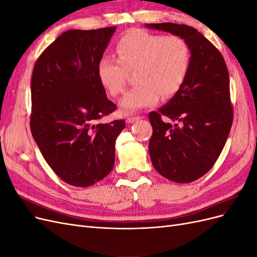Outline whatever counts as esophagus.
Segmentation results:
<instances>
[{
  "mask_svg": "<svg viewBox=\"0 0 257 257\" xmlns=\"http://www.w3.org/2000/svg\"><path fill=\"white\" fill-rule=\"evenodd\" d=\"M139 119H142V116H128V118L126 119V122L127 123H134V122L138 121Z\"/></svg>",
  "mask_w": 257,
  "mask_h": 257,
  "instance_id": "obj_1",
  "label": "esophagus"
}]
</instances>
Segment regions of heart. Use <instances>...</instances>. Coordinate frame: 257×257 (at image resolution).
Instances as JSON below:
<instances>
[{"mask_svg": "<svg viewBox=\"0 0 257 257\" xmlns=\"http://www.w3.org/2000/svg\"><path fill=\"white\" fill-rule=\"evenodd\" d=\"M118 59L105 56L97 63L100 84L112 96L125 85L127 71H135L137 83L120 103L123 113L149 107L162 97H172L180 91L191 63L189 44L178 35H161L133 30L116 43Z\"/></svg>", "mask_w": 257, "mask_h": 257, "instance_id": "1", "label": "heart"}]
</instances>
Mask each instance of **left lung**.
Masks as SVG:
<instances>
[{
  "mask_svg": "<svg viewBox=\"0 0 257 257\" xmlns=\"http://www.w3.org/2000/svg\"><path fill=\"white\" fill-rule=\"evenodd\" d=\"M146 27L180 36L191 49L182 88L149 113L154 168L170 181L189 183L212 168L227 141L232 123L228 71L220 51L196 29L172 22Z\"/></svg>",
  "mask_w": 257,
  "mask_h": 257,
  "instance_id": "1",
  "label": "left lung"
}]
</instances>
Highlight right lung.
Wrapping results in <instances>:
<instances>
[{
	"instance_id": "1",
	"label": "right lung",
	"mask_w": 257,
	"mask_h": 257,
	"mask_svg": "<svg viewBox=\"0 0 257 257\" xmlns=\"http://www.w3.org/2000/svg\"><path fill=\"white\" fill-rule=\"evenodd\" d=\"M115 29L62 33L37 59L31 80L34 141L61 180L79 188L111 172L115 139L125 127L124 120L99 122L116 108L96 71Z\"/></svg>"
}]
</instances>
